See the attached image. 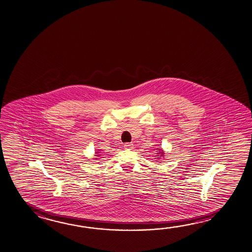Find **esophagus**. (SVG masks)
<instances>
[{"label":"esophagus","instance_id":"34e87169","mask_svg":"<svg viewBox=\"0 0 252 252\" xmlns=\"http://www.w3.org/2000/svg\"><path fill=\"white\" fill-rule=\"evenodd\" d=\"M124 148L126 150H132L133 148V144L132 142H127V143H125Z\"/></svg>","mask_w":252,"mask_h":252}]
</instances>
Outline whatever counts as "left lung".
<instances>
[{"instance_id":"8db88e82","label":"left lung","mask_w":252,"mask_h":252,"mask_svg":"<svg viewBox=\"0 0 252 252\" xmlns=\"http://www.w3.org/2000/svg\"><path fill=\"white\" fill-rule=\"evenodd\" d=\"M159 153H160V152H159ZM163 152H162V151H161V156H160V157H163Z\"/></svg>"}]
</instances>
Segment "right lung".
<instances>
[{
  "instance_id": "obj_1",
  "label": "right lung",
  "mask_w": 252,
  "mask_h": 252,
  "mask_svg": "<svg viewBox=\"0 0 252 252\" xmlns=\"http://www.w3.org/2000/svg\"><path fill=\"white\" fill-rule=\"evenodd\" d=\"M95 156H97V155H95Z\"/></svg>"
}]
</instances>
